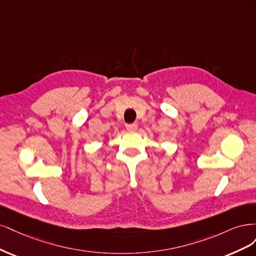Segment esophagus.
I'll return each instance as SVG.
<instances>
[{
    "instance_id": "34e87169",
    "label": "esophagus",
    "mask_w": 256,
    "mask_h": 256,
    "mask_svg": "<svg viewBox=\"0 0 256 256\" xmlns=\"http://www.w3.org/2000/svg\"><path fill=\"white\" fill-rule=\"evenodd\" d=\"M126 128L128 130H137V124H136V123H128Z\"/></svg>"
}]
</instances>
